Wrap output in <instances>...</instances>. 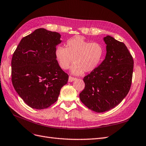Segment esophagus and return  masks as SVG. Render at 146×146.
I'll return each mask as SVG.
<instances>
[{"instance_id":"1","label":"esophagus","mask_w":146,"mask_h":146,"mask_svg":"<svg viewBox=\"0 0 146 146\" xmlns=\"http://www.w3.org/2000/svg\"><path fill=\"white\" fill-rule=\"evenodd\" d=\"M76 80V78H73V77H72V76H69V78H68V82H72V81H74Z\"/></svg>"}]
</instances>
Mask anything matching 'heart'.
<instances>
[{
	"label": "heart",
	"mask_w": 146,
	"mask_h": 146,
	"mask_svg": "<svg viewBox=\"0 0 146 146\" xmlns=\"http://www.w3.org/2000/svg\"><path fill=\"white\" fill-rule=\"evenodd\" d=\"M105 53L103 45L99 43L76 36L66 41L65 48L57 46L54 50V56L60 67L69 68L74 61L71 72L74 75H81L95 70L101 63Z\"/></svg>",
	"instance_id": "b5f03b06"
}]
</instances>
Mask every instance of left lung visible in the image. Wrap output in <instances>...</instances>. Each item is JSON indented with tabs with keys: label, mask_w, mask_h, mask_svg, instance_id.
Listing matches in <instances>:
<instances>
[{
	"label": "left lung",
	"mask_w": 146,
	"mask_h": 146,
	"mask_svg": "<svg viewBox=\"0 0 146 146\" xmlns=\"http://www.w3.org/2000/svg\"><path fill=\"white\" fill-rule=\"evenodd\" d=\"M105 59L83 79L85 88L80 94L82 103L97 112L114 108L130 90L133 59L127 46L110 35L104 37Z\"/></svg>",
	"instance_id": "8db88e82"
}]
</instances>
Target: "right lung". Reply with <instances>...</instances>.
<instances>
[{
	"instance_id": "1",
	"label": "right lung",
	"mask_w": 146,
	"mask_h": 146,
	"mask_svg": "<svg viewBox=\"0 0 146 146\" xmlns=\"http://www.w3.org/2000/svg\"><path fill=\"white\" fill-rule=\"evenodd\" d=\"M61 35L43 28L22 38L11 60V81L16 92L32 108L43 110L58 99L68 75L61 69L54 50Z\"/></svg>"
}]
</instances>
